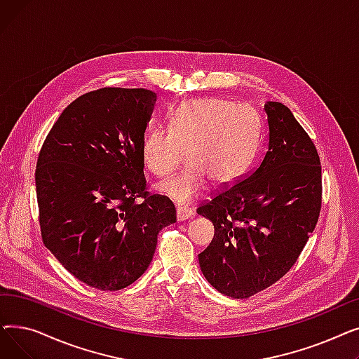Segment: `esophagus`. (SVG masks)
I'll list each match as a JSON object with an SVG mask.
<instances>
[{"label":"esophagus","mask_w":359,"mask_h":359,"mask_svg":"<svg viewBox=\"0 0 359 359\" xmlns=\"http://www.w3.org/2000/svg\"><path fill=\"white\" fill-rule=\"evenodd\" d=\"M176 217H177V221L191 219L194 217V211L191 208H186V206H177Z\"/></svg>","instance_id":"obj_1"}]
</instances>
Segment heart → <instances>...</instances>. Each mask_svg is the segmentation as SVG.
I'll return each instance as SVG.
<instances>
[{
    "instance_id": "obj_1",
    "label": "heart",
    "mask_w": 359,
    "mask_h": 359,
    "mask_svg": "<svg viewBox=\"0 0 359 359\" xmlns=\"http://www.w3.org/2000/svg\"><path fill=\"white\" fill-rule=\"evenodd\" d=\"M259 145V119L243 103L219 97L187 100L168 118V129L149 130L142 141L144 165L156 176L186 168L176 177L157 183L156 191L179 205L199 198L211 180L224 187L234 183L253 161Z\"/></svg>"
}]
</instances>
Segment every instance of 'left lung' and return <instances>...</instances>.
Returning a JSON list of instances; mask_svg holds the SVG:
<instances>
[{"mask_svg":"<svg viewBox=\"0 0 359 359\" xmlns=\"http://www.w3.org/2000/svg\"><path fill=\"white\" fill-rule=\"evenodd\" d=\"M268 151L255 172L201 205L215 234L198 255L210 284L249 298L284 276L304 249L322 206L317 149L291 110L266 102Z\"/></svg>","mask_w":359,"mask_h":359,"instance_id":"obj_1","label":"left lung"}]
</instances>
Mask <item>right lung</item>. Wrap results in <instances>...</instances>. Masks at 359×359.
<instances>
[{"label":"right lung","mask_w":359,"mask_h":359,"mask_svg":"<svg viewBox=\"0 0 359 359\" xmlns=\"http://www.w3.org/2000/svg\"><path fill=\"white\" fill-rule=\"evenodd\" d=\"M156 102L145 88L83 94L55 122L37 158L45 246L93 288L135 282L153 260L158 231L176 221L172 202L145 192L141 148Z\"/></svg>","instance_id":"right-lung-1"}]
</instances>
